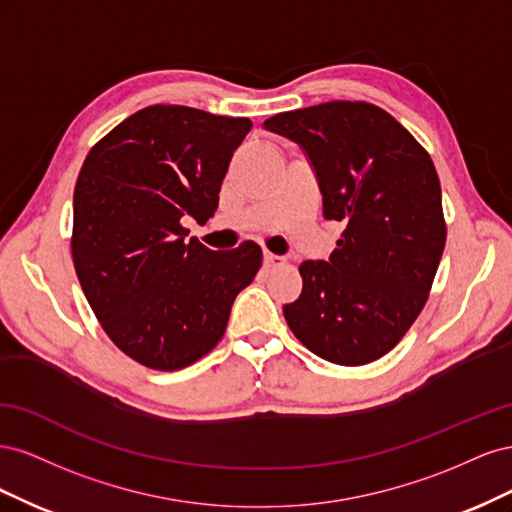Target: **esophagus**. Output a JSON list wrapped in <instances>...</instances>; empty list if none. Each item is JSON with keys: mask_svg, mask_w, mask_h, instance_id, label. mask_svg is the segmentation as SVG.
<instances>
[{"mask_svg": "<svg viewBox=\"0 0 512 512\" xmlns=\"http://www.w3.org/2000/svg\"><path fill=\"white\" fill-rule=\"evenodd\" d=\"M265 265H267V267H284V265H286V258L275 256V254H271V252H265Z\"/></svg>", "mask_w": 512, "mask_h": 512, "instance_id": "obj_1", "label": "esophagus"}]
</instances>
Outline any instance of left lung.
Segmentation results:
<instances>
[{
	"mask_svg": "<svg viewBox=\"0 0 512 512\" xmlns=\"http://www.w3.org/2000/svg\"><path fill=\"white\" fill-rule=\"evenodd\" d=\"M316 170L324 218L344 224L329 260H305L301 297L284 305L299 342L335 365L391 352L423 312L446 243L429 153L369 102L333 100L273 115Z\"/></svg>",
	"mask_w": 512,
	"mask_h": 512,
	"instance_id": "1",
	"label": "left lung"
}]
</instances>
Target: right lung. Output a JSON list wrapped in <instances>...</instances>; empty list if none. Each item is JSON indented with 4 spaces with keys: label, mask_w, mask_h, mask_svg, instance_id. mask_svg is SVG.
<instances>
[{
    "label": "right lung",
    "mask_w": 512,
    "mask_h": 512,
    "mask_svg": "<svg viewBox=\"0 0 512 512\" xmlns=\"http://www.w3.org/2000/svg\"><path fill=\"white\" fill-rule=\"evenodd\" d=\"M247 117L153 104L89 149L74 185L70 250L76 277L104 333L149 369L177 371L224 337L232 303L262 265L245 241L213 252L183 218L218 209Z\"/></svg>",
    "instance_id": "add662e5"
}]
</instances>
